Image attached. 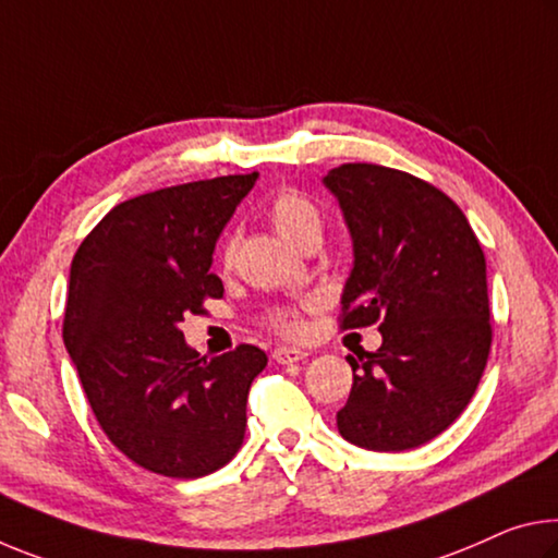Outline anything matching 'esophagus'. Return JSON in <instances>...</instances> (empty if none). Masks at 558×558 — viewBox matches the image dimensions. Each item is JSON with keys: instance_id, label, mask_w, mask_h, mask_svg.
I'll return each mask as SVG.
<instances>
[{"instance_id": "esophagus-1", "label": "esophagus", "mask_w": 558, "mask_h": 558, "mask_svg": "<svg viewBox=\"0 0 558 558\" xmlns=\"http://www.w3.org/2000/svg\"><path fill=\"white\" fill-rule=\"evenodd\" d=\"M305 357H307V352L300 348H276L272 350V360H276L278 365H293V362H300Z\"/></svg>"}]
</instances>
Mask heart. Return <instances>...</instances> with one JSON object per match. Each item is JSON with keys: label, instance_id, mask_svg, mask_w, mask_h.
<instances>
[{"label": "heart", "instance_id": "heart-1", "mask_svg": "<svg viewBox=\"0 0 558 558\" xmlns=\"http://www.w3.org/2000/svg\"><path fill=\"white\" fill-rule=\"evenodd\" d=\"M268 218L276 231L286 238L288 243L303 251L305 245L320 241L323 233V210L317 203L305 196V193L286 189L272 196L268 203ZM226 268H231L235 260V241H228L220 255ZM265 327L280 335H298L303 330V317H300V305H280L265 313Z\"/></svg>", "mask_w": 558, "mask_h": 558}]
</instances>
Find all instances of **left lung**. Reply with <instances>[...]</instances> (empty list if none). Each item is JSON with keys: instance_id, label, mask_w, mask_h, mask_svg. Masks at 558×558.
Segmentation results:
<instances>
[{"instance_id": "left-lung-1", "label": "left lung", "mask_w": 558, "mask_h": 558, "mask_svg": "<svg viewBox=\"0 0 558 558\" xmlns=\"http://www.w3.org/2000/svg\"><path fill=\"white\" fill-rule=\"evenodd\" d=\"M355 245L340 330L379 325L352 365L340 435L404 452L441 435L480 385L492 348L486 260L462 208L417 175L342 163L325 175Z\"/></svg>"}]
</instances>
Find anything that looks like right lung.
I'll return each mask as SVG.
<instances>
[{
  "instance_id": "obj_1",
  "label": "right lung",
  "mask_w": 558,
  "mask_h": 558,
  "mask_svg": "<svg viewBox=\"0 0 558 558\" xmlns=\"http://www.w3.org/2000/svg\"><path fill=\"white\" fill-rule=\"evenodd\" d=\"M258 173L171 185L113 206L72 260L64 344L104 435L144 470L198 480L245 437L255 344L198 357L181 323L223 298L210 272L220 231Z\"/></svg>"
}]
</instances>
